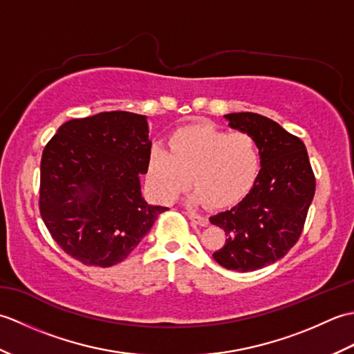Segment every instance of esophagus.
<instances>
[{"label":"esophagus","instance_id":"1","mask_svg":"<svg viewBox=\"0 0 354 354\" xmlns=\"http://www.w3.org/2000/svg\"><path fill=\"white\" fill-rule=\"evenodd\" d=\"M187 216H189V219H190V221H193L194 223L201 225V227H207V225H208V219H207L205 216H201V214L192 213V212L187 213Z\"/></svg>","mask_w":354,"mask_h":354}]
</instances>
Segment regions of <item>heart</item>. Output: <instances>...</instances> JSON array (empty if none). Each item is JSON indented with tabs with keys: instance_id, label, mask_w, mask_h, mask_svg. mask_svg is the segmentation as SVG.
Here are the masks:
<instances>
[{
	"instance_id": "b5f03b06",
	"label": "heart",
	"mask_w": 354,
	"mask_h": 354,
	"mask_svg": "<svg viewBox=\"0 0 354 354\" xmlns=\"http://www.w3.org/2000/svg\"><path fill=\"white\" fill-rule=\"evenodd\" d=\"M260 165V146L252 135L194 124L173 133L169 149L162 145L152 147L147 185L156 199L170 202L192 181L196 190L190 194V202L225 208L251 190Z\"/></svg>"
}]
</instances>
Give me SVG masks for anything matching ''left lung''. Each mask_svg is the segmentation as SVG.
<instances>
[{"label":"left lung","instance_id":"8db88e82","mask_svg":"<svg viewBox=\"0 0 354 354\" xmlns=\"http://www.w3.org/2000/svg\"><path fill=\"white\" fill-rule=\"evenodd\" d=\"M225 118L232 129L257 140L261 169L236 207L209 217L227 234L213 257L223 268L251 272L280 260L297 243L317 183L304 142L274 120L254 112Z\"/></svg>","mask_w":354,"mask_h":354}]
</instances>
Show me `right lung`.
Returning a JSON list of instances; mask_svg holds the SVG:
<instances>
[{"label": "right lung", "mask_w": 354, "mask_h": 354, "mask_svg": "<svg viewBox=\"0 0 354 354\" xmlns=\"http://www.w3.org/2000/svg\"><path fill=\"white\" fill-rule=\"evenodd\" d=\"M150 147L147 117L126 111L70 120L45 146L39 212L73 259L86 266L117 265L167 209L141 196Z\"/></svg>", "instance_id": "obj_1"}]
</instances>
